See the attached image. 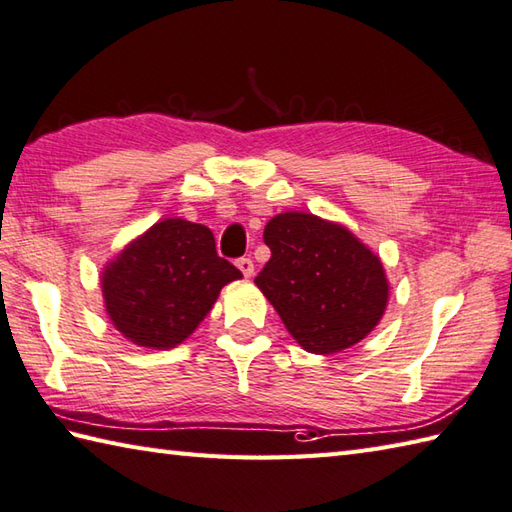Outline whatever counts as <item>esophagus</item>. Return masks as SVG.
<instances>
[{
    "label": "esophagus",
    "instance_id": "1",
    "mask_svg": "<svg viewBox=\"0 0 512 512\" xmlns=\"http://www.w3.org/2000/svg\"><path fill=\"white\" fill-rule=\"evenodd\" d=\"M236 267L243 271L245 278L254 276V260H252V258H238V260H236Z\"/></svg>",
    "mask_w": 512,
    "mask_h": 512
}]
</instances>
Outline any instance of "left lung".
<instances>
[{
  "label": "left lung",
  "mask_w": 512,
  "mask_h": 512,
  "mask_svg": "<svg viewBox=\"0 0 512 512\" xmlns=\"http://www.w3.org/2000/svg\"><path fill=\"white\" fill-rule=\"evenodd\" d=\"M271 258L256 287L302 349L329 356L364 340L389 302L380 256L340 223L307 212L276 214L265 225Z\"/></svg>",
  "instance_id": "8db88e82"
}]
</instances>
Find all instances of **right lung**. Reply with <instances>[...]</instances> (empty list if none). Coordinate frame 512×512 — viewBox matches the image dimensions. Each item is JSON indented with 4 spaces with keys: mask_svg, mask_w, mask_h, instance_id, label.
Masks as SVG:
<instances>
[{
    "mask_svg": "<svg viewBox=\"0 0 512 512\" xmlns=\"http://www.w3.org/2000/svg\"><path fill=\"white\" fill-rule=\"evenodd\" d=\"M238 278L241 271L216 254L210 227L172 216L108 260L101 271L103 307L123 338L145 349H174Z\"/></svg>",
    "mask_w": 512,
    "mask_h": 512,
    "instance_id": "add662e5",
    "label": "right lung"
}]
</instances>
